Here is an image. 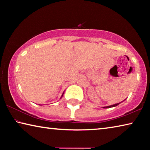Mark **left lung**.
<instances>
[{
  "label": "left lung",
  "instance_id": "8db88e82",
  "mask_svg": "<svg viewBox=\"0 0 150 150\" xmlns=\"http://www.w3.org/2000/svg\"><path fill=\"white\" fill-rule=\"evenodd\" d=\"M126 100V99H125ZM123 100V101H124ZM122 103V102H121ZM121 103H116V104H115V105H110V106H104V108H112V107H115V106H116L117 105H118L119 104H120Z\"/></svg>",
  "mask_w": 150,
  "mask_h": 150
}]
</instances>
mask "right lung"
Wrapping results in <instances>:
<instances>
[{"instance_id": "1", "label": "right lung", "mask_w": 150, "mask_h": 150, "mask_svg": "<svg viewBox=\"0 0 150 150\" xmlns=\"http://www.w3.org/2000/svg\"><path fill=\"white\" fill-rule=\"evenodd\" d=\"M63 94H64V92H63V94H62V96H63ZM62 97H61L60 98H62Z\"/></svg>"}]
</instances>
